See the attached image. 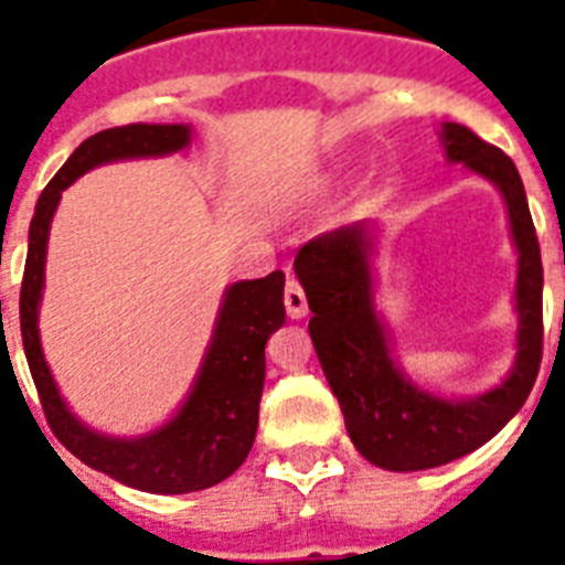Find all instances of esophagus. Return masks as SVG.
<instances>
[{
	"instance_id": "obj_1",
	"label": "esophagus",
	"mask_w": 565,
	"mask_h": 565,
	"mask_svg": "<svg viewBox=\"0 0 565 565\" xmlns=\"http://www.w3.org/2000/svg\"><path fill=\"white\" fill-rule=\"evenodd\" d=\"M284 308H287V317L290 319H301L308 313V296H305V290H301V284L296 278H290L287 287H284Z\"/></svg>"
}]
</instances>
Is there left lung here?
Segmentation results:
<instances>
[{"label": "left lung", "instance_id": "8db88e82", "mask_svg": "<svg viewBox=\"0 0 565 565\" xmlns=\"http://www.w3.org/2000/svg\"><path fill=\"white\" fill-rule=\"evenodd\" d=\"M439 137L448 163H463L492 181L508 204L519 252V352L499 386L475 398H439L404 377L375 310L370 222L319 234L299 248L292 264L313 310L310 340L340 402L345 430L370 463L390 472L434 469L490 443L525 404L543 361V260L516 167L499 146L483 143L466 126L443 122Z\"/></svg>", "mask_w": 565, "mask_h": 565}]
</instances>
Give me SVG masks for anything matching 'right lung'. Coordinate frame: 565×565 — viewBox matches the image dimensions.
I'll use <instances>...</instances> for the list:
<instances>
[{"label":"right lung","mask_w":565,"mask_h":565,"mask_svg":"<svg viewBox=\"0 0 565 565\" xmlns=\"http://www.w3.org/2000/svg\"><path fill=\"white\" fill-rule=\"evenodd\" d=\"M190 143V126H119L87 137L40 193L29 228V257L20 290V331L25 361L38 386L52 434L66 451L96 472L143 492L207 490L243 466L257 434V411L266 375V340L284 326V273L231 284L202 370L181 411L167 425L135 439L96 434L75 419L49 372L40 349L38 308L46 278L49 225L55 207L75 179L93 167L128 158H161Z\"/></svg>","instance_id":"1"}]
</instances>
